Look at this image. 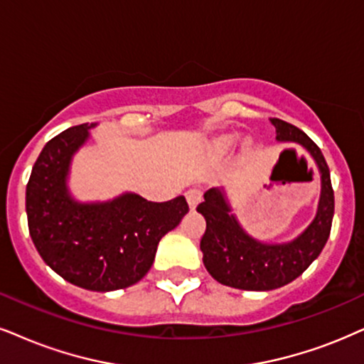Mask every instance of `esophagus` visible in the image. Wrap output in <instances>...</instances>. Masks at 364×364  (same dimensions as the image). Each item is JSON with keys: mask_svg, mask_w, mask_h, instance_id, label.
I'll return each instance as SVG.
<instances>
[{"mask_svg": "<svg viewBox=\"0 0 364 364\" xmlns=\"http://www.w3.org/2000/svg\"><path fill=\"white\" fill-rule=\"evenodd\" d=\"M201 198H203V193H201V190H198V188H191V190L186 191V201L191 210L196 208V205L200 203Z\"/></svg>", "mask_w": 364, "mask_h": 364, "instance_id": "34e87169", "label": "esophagus"}]
</instances>
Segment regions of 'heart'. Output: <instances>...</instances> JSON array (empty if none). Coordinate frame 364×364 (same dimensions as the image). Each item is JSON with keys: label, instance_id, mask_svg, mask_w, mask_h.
<instances>
[{"label": "heart", "instance_id": "1", "mask_svg": "<svg viewBox=\"0 0 364 364\" xmlns=\"http://www.w3.org/2000/svg\"><path fill=\"white\" fill-rule=\"evenodd\" d=\"M235 142H237L235 136H223V137H220V139H216L215 146H216V149L222 151V153H227V151H230L233 146H235Z\"/></svg>", "mask_w": 364, "mask_h": 364}]
</instances>
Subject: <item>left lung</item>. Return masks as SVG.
Returning a JSON list of instances; mask_svg holds the SVG:
<instances>
[{
    "label": "left lung",
    "instance_id": "8db88e82",
    "mask_svg": "<svg viewBox=\"0 0 364 364\" xmlns=\"http://www.w3.org/2000/svg\"><path fill=\"white\" fill-rule=\"evenodd\" d=\"M277 129L279 141L299 142L312 154L323 178L319 210L309 228L291 243L269 245L248 237L230 215L220 190H208L196 210L205 216L206 230L200 248L203 264L211 277L228 287L242 291H272L292 282L321 254L331 233L334 215V191L329 168L319 146L304 131L282 121L270 119Z\"/></svg>",
    "mask_w": 364,
    "mask_h": 364
}]
</instances>
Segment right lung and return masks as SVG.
Listing matches in <instances>:
<instances>
[{
  "label": "right lung",
  "instance_id": "right-lung-1",
  "mask_svg": "<svg viewBox=\"0 0 364 364\" xmlns=\"http://www.w3.org/2000/svg\"><path fill=\"white\" fill-rule=\"evenodd\" d=\"M87 136L89 126L80 124L41 149L26 185L28 230L45 264L67 282L87 291H117L148 274L159 240L178 227L190 206L185 196L153 203L137 195L75 203L65 179L72 154Z\"/></svg>",
  "mask_w": 364,
  "mask_h": 364
}]
</instances>
